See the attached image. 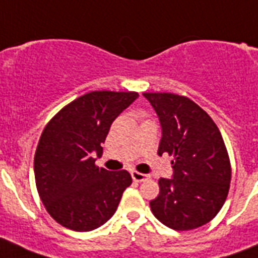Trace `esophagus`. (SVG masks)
<instances>
[{
    "instance_id": "1",
    "label": "esophagus",
    "mask_w": 258,
    "mask_h": 258,
    "mask_svg": "<svg viewBox=\"0 0 258 258\" xmlns=\"http://www.w3.org/2000/svg\"><path fill=\"white\" fill-rule=\"evenodd\" d=\"M131 176H133V179L135 180V182H145V180L150 179V175H147V174H142V172L138 171L131 172Z\"/></svg>"
}]
</instances>
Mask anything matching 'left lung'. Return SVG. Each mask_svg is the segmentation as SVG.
Returning <instances> with one entry per match:
<instances>
[{
  "instance_id": "8db88e82",
  "label": "left lung",
  "mask_w": 258,
  "mask_h": 258,
  "mask_svg": "<svg viewBox=\"0 0 258 258\" xmlns=\"http://www.w3.org/2000/svg\"><path fill=\"white\" fill-rule=\"evenodd\" d=\"M162 127L158 155L167 153L172 178L159 179L151 212L174 230L208 224L224 206L232 178L228 150L220 130L200 105L175 93L145 92Z\"/></svg>"
}]
</instances>
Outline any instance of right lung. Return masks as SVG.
Listing matches in <instances>:
<instances>
[{
  "mask_svg": "<svg viewBox=\"0 0 258 258\" xmlns=\"http://www.w3.org/2000/svg\"><path fill=\"white\" fill-rule=\"evenodd\" d=\"M139 96L138 92L92 91L61 108L45 125L34 155L38 196L56 222L75 232H89L113 216L128 171L95 165L103 154L112 121Z\"/></svg>",
  "mask_w": 258,
  "mask_h": 258,
  "instance_id": "obj_1",
  "label": "right lung"
}]
</instances>
